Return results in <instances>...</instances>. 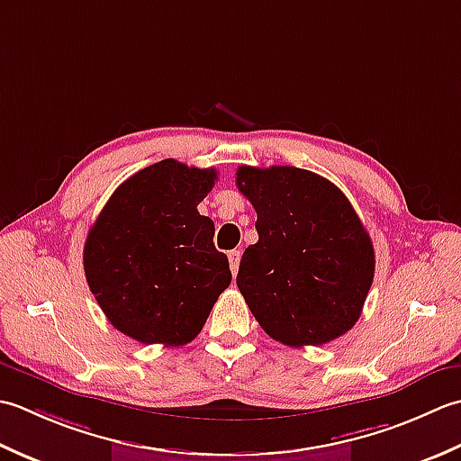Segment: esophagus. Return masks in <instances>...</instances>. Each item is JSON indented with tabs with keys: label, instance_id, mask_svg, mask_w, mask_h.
I'll use <instances>...</instances> for the list:
<instances>
[{
	"label": "esophagus",
	"instance_id": "1",
	"mask_svg": "<svg viewBox=\"0 0 461 461\" xmlns=\"http://www.w3.org/2000/svg\"><path fill=\"white\" fill-rule=\"evenodd\" d=\"M229 262H230V270H232V275L237 276L239 267H240V250H230V252H229Z\"/></svg>",
	"mask_w": 461,
	"mask_h": 461
}]
</instances>
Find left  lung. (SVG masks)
Masks as SVG:
<instances>
[{
	"mask_svg": "<svg viewBox=\"0 0 461 461\" xmlns=\"http://www.w3.org/2000/svg\"><path fill=\"white\" fill-rule=\"evenodd\" d=\"M258 242L237 286L270 338L293 348L336 340L358 322L374 280V247L346 194L298 167H239Z\"/></svg>",
	"mask_w": 461,
	"mask_h": 461,
	"instance_id": "left-lung-1",
	"label": "left lung"
}]
</instances>
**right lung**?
<instances>
[{"label":"right lung","instance_id":"add662e5","mask_svg":"<svg viewBox=\"0 0 461 461\" xmlns=\"http://www.w3.org/2000/svg\"><path fill=\"white\" fill-rule=\"evenodd\" d=\"M214 168L165 158L117 186L83 249V268L107 321L143 344L183 346L203 330L230 285L214 222L196 211Z\"/></svg>","mask_w":461,"mask_h":461}]
</instances>
